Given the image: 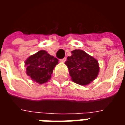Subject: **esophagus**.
Wrapping results in <instances>:
<instances>
[{
    "instance_id": "1",
    "label": "esophagus",
    "mask_w": 125,
    "mask_h": 125,
    "mask_svg": "<svg viewBox=\"0 0 125 125\" xmlns=\"http://www.w3.org/2000/svg\"><path fill=\"white\" fill-rule=\"evenodd\" d=\"M62 62H65V61H66V57H64V58H63V59H62V60H60Z\"/></svg>"
}]
</instances>
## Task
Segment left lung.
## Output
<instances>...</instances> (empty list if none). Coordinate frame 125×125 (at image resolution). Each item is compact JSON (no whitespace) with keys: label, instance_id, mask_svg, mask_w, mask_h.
Wrapping results in <instances>:
<instances>
[{"label":"left lung","instance_id":"left-lung-1","mask_svg":"<svg viewBox=\"0 0 125 125\" xmlns=\"http://www.w3.org/2000/svg\"><path fill=\"white\" fill-rule=\"evenodd\" d=\"M72 80L80 85H88L96 79L99 72V65L95 58L83 50L75 49L65 62Z\"/></svg>","mask_w":125,"mask_h":125}]
</instances>
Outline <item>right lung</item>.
<instances>
[{
	"label": "right lung",
	"mask_w": 125,
	"mask_h": 125,
	"mask_svg": "<svg viewBox=\"0 0 125 125\" xmlns=\"http://www.w3.org/2000/svg\"><path fill=\"white\" fill-rule=\"evenodd\" d=\"M58 60L44 50L39 51L25 61L26 73L33 81L42 84L51 78Z\"/></svg>",
	"instance_id": "add662e5"
}]
</instances>
